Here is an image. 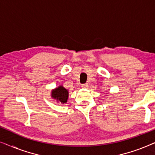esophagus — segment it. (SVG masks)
Returning <instances> with one entry per match:
<instances>
[{
    "instance_id": "obj_1",
    "label": "esophagus",
    "mask_w": 155,
    "mask_h": 155,
    "mask_svg": "<svg viewBox=\"0 0 155 155\" xmlns=\"http://www.w3.org/2000/svg\"><path fill=\"white\" fill-rule=\"evenodd\" d=\"M88 84H82V88H84V89H87L88 88Z\"/></svg>"
}]
</instances>
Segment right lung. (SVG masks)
Here are the masks:
<instances>
[{
  "mask_svg": "<svg viewBox=\"0 0 155 155\" xmlns=\"http://www.w3.org/2000/svg\"><path fill=\"white\" fill-rule=\"evenodd\" d=\"M68 90L65 89L62 84L54 88L51 92V97L53 99H55L58 103L62 104H66L68 99Z\"/></svg>",
  "mask_w": 155,
  "mask_h": 155,
  "instance_id": "add662e5",
  "label": "right lung"
}]
</instances>
